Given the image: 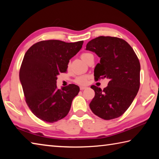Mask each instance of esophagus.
Returning <instances> with one entry per match:
<instances>
[{"label": "esophagus", "mask_w": 159, "mask_h": 159, "mask_svg": "<svg viewBox=\"0 0 159 159\" xmlns=\"http://www.w3.org/2000/svg\"><path fill=\"white\" fill-rule=\"evenodd\" d=\"M86 88V87H83V86H80V90H85Z\"/></svg>", "instance_id": "34e87169"}]
</instances>
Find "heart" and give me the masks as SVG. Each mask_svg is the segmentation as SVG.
<instances>
[{
  "instance_id": "heart-1",
  "label": "heart",
  "mask_w": 159,
  "mask_h": 159,
  "mask_svg": "<svg viewBox=\"0 0 159 159\" xmlns=\"http://www.w3.org/2000/svg\"><path fill=\"white\" fill-rule=\"evenodd\" d=\"M91 56H93L91 53H88V52H83L80 55V57H81L82 60L85 61H87V60ZM88 76H85V75H82V76H77L76 79H74V82L77 83L79 85H85L88 82Z\"/></svg>"
}]
</instances>
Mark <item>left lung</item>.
I'll return each mask as SVG.
<instances>
[{
    "instance_id": "left-lung-1",
    "label": "left lung",
    "mask_w": 159,
    "mask_h": 159,
    "mask_svg": "<svg viewBox=\"0 0 159 159\" xmlns=\"http://www.w3.org/2000/svg\"><path fill=\"white\" fill-rule=\"evenodd\" d=\"M86 50L100 57L94 76L95 80L107 78L108 85L102 90L92 85L95 97L90 108L96 116L111 120L122 116L138 94L140 85V64L133 48L122 39L99 36L88 43Z\"/></svg>"
}]
</instances>
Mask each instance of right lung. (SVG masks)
I'll use <instances>...</instances> for the list:
<instances>
[{"label":"right lung","mask_w":159,"mask_h":159,"mask_svg":"<svg viewBox=\"0 0 159 159\" xmlns=\"http://www.w3.org/2000/svg\"><path fill=\"white\" fill-rule=\"evenodd\" d=\"M83 41L65 43L41 41L26 51L20 69L25 101L37 118L48 123L68 114L79 87L69 84L62 89L56 85L57 75L66 71L69 60L81 49Z\"/></svg>","instance_id":"obj_1"}]
</instances>
